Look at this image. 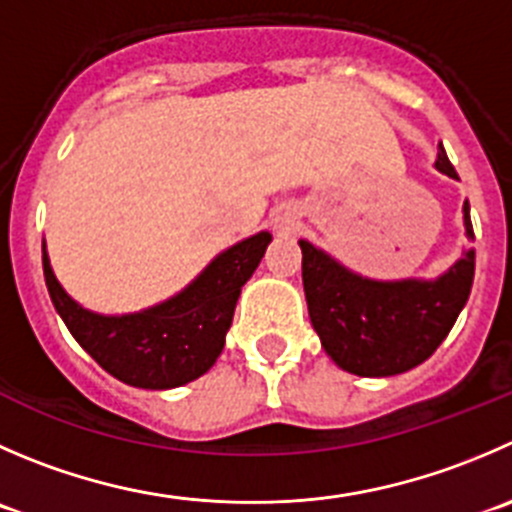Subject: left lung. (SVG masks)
I'll return each instance as SVG.
<instances>
[{"instance_id": "obj_1", "label": "left lung", "mask_w": 512, "mask_h": 512, "mask_svg": "<svg viewBox=\"0 0 512 512\" xmlns=\"http://www.w3.org/2000/svg\"><path fill=\"white\" fill-rule=\"evenodd\" d=\"M435 170L458 180L443 142H438ZM463 227L473 242L468 200L463 202ZM300 250L312 327L332 362L360 377L400 375L428 360L448 337L473 287V247H465L433 280H375L345 267L312 242L300 240Z\"/></svg>"}]
</instances>
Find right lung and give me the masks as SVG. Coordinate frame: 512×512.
Returning <instances> with one entry per match:
<instances>
[{"label":"right lung","instance_id":"1","mask_svg":"<svg viewBox=\"0 0 512 512\" xmlns=\"http://www.w3.org/2000/svg\"><path fill=\"white\" fill-rule=\"evenodd\" d=\"M270 232H257L222 250L177 295L124 315H102L79 305L52 270L47 242L42 265L49 297L74 340L117 380L142 390H172L205 375L225 347L242 285L252 277Z\"/></svg>","mask_w":512,"mask_h":512}]
</instances>
